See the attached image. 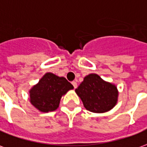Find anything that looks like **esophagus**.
<instances>
[{
  "instance_id": "esophagus-1",
  "label": "esophagus",
  "mask_w": 147,
  "mask_h": 147,
  "mask_svg": "<svg viewBox=\"0 0 147 147\" xmlns=\"http://www.w3.org/2000/svg\"><path fill=\"white\" fill-rule=\"evenodd\" d=\"M72 84H73V86H74V88H76L78 87V84H77V82H76V81H73Z\"/></svg>"
}]
</instances>
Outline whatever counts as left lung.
Segmentation results:
<instances>
[{"mask_svg":"<svg viewBox=\"0 0 147 147\" xmlns=\"http://www.w3.org/2000/svg\"><path fill=\"white\" fill-rule=\"evenodd\" d=\"M85 109L93 113H105L112 110L118 100V90L115 84L102 80L96 74L84 77L75 89Z\"/></svg>","mask_w":147,"mask_h":147,"instance_id":"8db88e82","label":"left lung"}]
</instances>
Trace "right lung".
<instances>
[{
    "label": "right lung",
    "mask_w": 147,
    "mask_h": 147,
    "mask_svg": "<svg viewBox=\"0 0 147 147\" xmlns=\"http://www.w3.org/2000/svg\"><path fill=\"white\" fill-rule=\"evenodd\" d=\"M72 89L74 86L65 78L46 73L30 90V102L40 112L49 113L56 110L62 96Z\"/></svg>",
    "instance_id": "obj_1"
}]
</instances>
